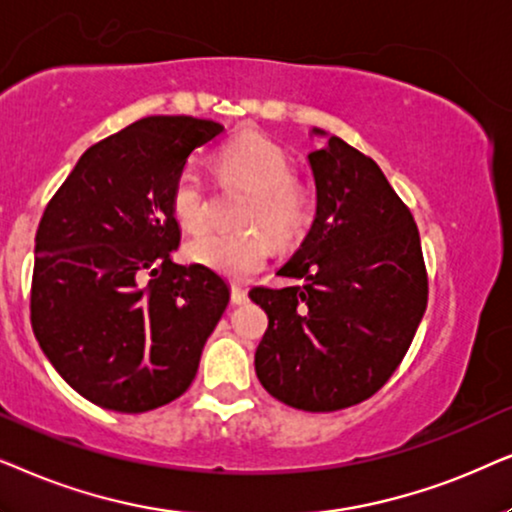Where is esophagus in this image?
<instances>
[{"label":"esophagus","instance_id":"1","mask_svg":"<svg viewBox=\"0 0 512 512\" xmlns=\"http://www.w3.org/2000/svg\"><path fill=\"white\" fill-rule=\"evenodd\" d=\"M248 302V290L241 285H231V304H245Z\"/></svg>","mask_w":512,"mask_h":512}]
</instances>
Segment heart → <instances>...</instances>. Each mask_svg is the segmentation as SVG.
<instances>
[{"label":"heart","instance_id":"1","mask_svg":"<svg viewBox=\"0 0 512 512\" xmlns=\"http://www.w3.org/2000/svg\"><path fill=\"white\" fill-rule=\"evenodd\" d=\"M217 170L243 180L252 199L243 210L245 224H262L276 243H290L311 220V196L295 180V163L288 149L260 133H243L217 152ZM170 213L187 231L208 224L206 180L196 166H185L170 187ZM187 257L227 278H245L267 262L269 243L260 229H213L187 245Z\"/></svg>","mask_w":512,"mask_h":512}]
</instances>
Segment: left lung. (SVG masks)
Instances as JSON below:
<instances>
[{
  "instance_id": "1",
  "label": "left lung",
  "mask_w": 512,
  "mask_h": 512,
  "mask_svg": "<svg viewBox=\"0 0 512 512\" xmlns=\"http://www.w3.org/2000/svg\"><path fill=\"white\" fill-rule=\"evenodd\" d=\"M309 166L316 217L278 269L302 285L250 290L269 316L255 372L281 403L335 412L391 379L424 318L428 276L410 208L370 156L330 135Z\"/></svg>"
}]
</instances>
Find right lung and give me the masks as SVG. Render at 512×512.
Returning a JSON list of instances; mask_svg holds the SVG:
<instances>
[{
    "instance_id": "1",
    "label": "right lung",
    "mask_w": 512,
    "mask_h": 512,
    "mask_svg": "<svg viewBox=\"0 0 512 512\" xmlns=\"http://www.w3.org/2000/svg\"><path fill=\"white\" fill-rule=\"evenodd\" d=\"M224 131L147 117L88 147L34 238L30 320L56 372L105 410L138 414L180 398L229 304L201 264H175L170 187L189 154Z\"/></svg>"
}]
</instances>
